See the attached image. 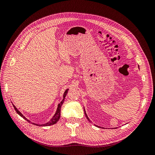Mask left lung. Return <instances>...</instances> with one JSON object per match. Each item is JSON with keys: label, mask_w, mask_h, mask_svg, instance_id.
I'll return each instance as SVG.
<instances>
[{"label": "left lung", "mask_w": 155, "mask_h": 155, "mask_svg": "<svg viewBox=\"0 0 155 155\" xmlns=\"http://www.w3.org/2000/svg\"><path fill=\"white\" fill-rule=\"evenodd\" d=\"M84 113H85V117H86V118H87V120H88L90 122H91V121L90 120V119L89 118V117H87V113H86V111H85V108H84ZM95 126L96 127H99V128H101V127H99V126H98V125H95ZM114 129H115V128H114ZM115 129H117V128H115Z\"/></svg>", "instance_id": "obj_1"}]
</instances>
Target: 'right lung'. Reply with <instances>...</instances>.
I'll list each match as a JSON object with an SVG mask.
<instances>
[{"label":"right lung","instance_id":"1","mask_svg":"<svg viewBox=\"0 0 155 155\" xmlns=\"http://www.w3.org/2000/svg\"><path fill=\"white\" fill-rule=\"evenodd\" d=\"M68 89H67L64 91V94H63V100H62V101H61V103H60L58 104V107H57V110H56V113H55V114H54V116L52 117V118L48 122H47V123H45V124H35V123L31 122V121H30L29 120H28L27 118H26L23 115V114L17 109V107H16L14 104H12V106H14V108H15V110H16V113L18 114V115H19L20 117H21L22 118H23L24 119H25V120H26V121H27V122H28L29 123H31V124H33V125H37V126H50V125H54V124H56V123L58 122V121L59 120L60 116H61V106H62V105H63V103H64V101L65 97H66V96L67 93H68Z\"/></svg>","mask_w":155,"mask_h":155}]
</instances>
